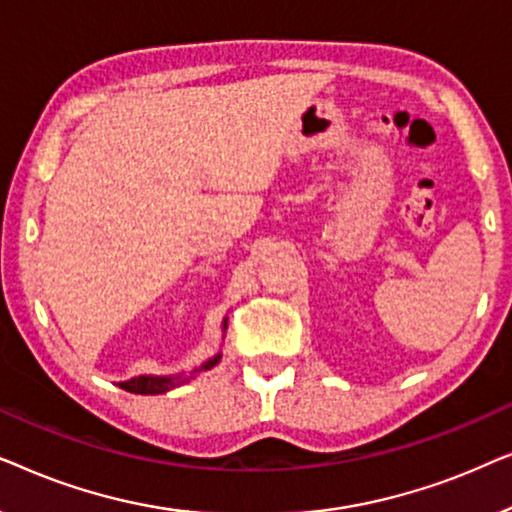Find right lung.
Wrapping results in <instances>:
<instances>
[{
  "label": "right lung",
  "mask_w": 512,
  "mask_h": 512,
  "mask_svg": "<svg viewBox=\"0 0 512 512\" xmlns=\"http://www.w3.org/2000/svg\"><path fill=\"white\" fill-rule=\"evenodd\" d=\"M226 324H228V319L223 321V331H226ZM219 361H221V354L212 356V359L202 363L200 368H193L191 377H193V375H198V373H202V370L214 368L216 363H219ZM181 382H188V377H181V375H177V377H153V375H139V377H132V380H128V382H121V389L130 391V394H144V396H149V394H151V396H153V394H165V391H170V389H174V387H179Z\"/></svg>",
  "instance_id": "add662e5"
}]
</instances>
